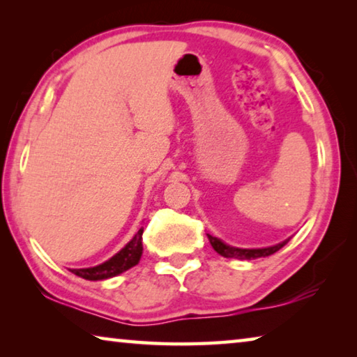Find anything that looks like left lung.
I'll return each mask as SVG.
<instances>
[{"mask_svg": "<svg viewBox=\"0 0 357 357\" xmlns=\"http://www.w3.org/2000/svg\"><path fill=\"white\" fill-rule=\"evenodd\" d=\"M208 239L211 245L214 247V250L219 253V255L225 257V258H236V259H255V258H261V257H269L275 253L277 250H280L283 245L288 243L283 241V243L273 245V247H266V249H236V247H229L227 244H223L220 239H217L214 236L208 234Z\"/></svg>", "mask_w": 357, "mask_h": 357, "instance_id": "left-lung-1", "label": "left lung"}]
</instances>
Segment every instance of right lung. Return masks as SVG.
<instances>
[{
	"label": "right lung",
	"mask_w": 357,
	"mask_h": 357,
	"mask_svg": "<svg viewBox=\"0 0 357 357\" xmlns=\"http://www.w3.org/2000/svg\"><path fill=\"white\" fill-rule=\"evenodd\" d=\"M142 234H143V228L138 229L134 239H132L123 250H119L116 255L108 259V261L102 263L99 266H94V268L70 269V273H74L75 275L86 280H104L124 273V271L130 269L132 266H135L138 264V261H140L142 253H143Z\"/></svg>",
	"instance_id": "right-lung-1"
}]
</instances>
